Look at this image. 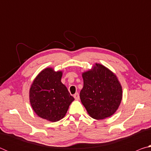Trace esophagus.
<instances>
[{
  "label": "esophagus",
  "mask_w": 151,
  "mask_h": 151,
  "mask_svg": "<svg viewBox=\"0 0 151 151\" xmlns=\"http://www.w3.org/2000/svg\"><path fill=\"white\" fill-rule=\"evenodd\" d=\"M74 97H75V100H78L79 99V94L78 93H75L74 94Z\"/></svg>",
  "instance_id": "1"
}]
</instances>
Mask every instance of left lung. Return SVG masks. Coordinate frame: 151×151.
I'll return each instance as SVG.
<instances>
[{
    "label": "left lung",
    "instance_id": "8db88e82",
    "mask_svg": "<svg viewBox=\"0 0 151 151\" xmlns=\"http://www.w3.org/2000/svg\"><path fill=\"white\" fill-rule=\"evenodd\" d=\"M82 76L84 85L80 98L89 115L96 120L112 115L118 109L122 96V86L116 76L98 63Z\"/></svg>",
    "mask_w": 151,
    "mask_h": 151
}]
</instances>
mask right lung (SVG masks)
Segmentation results:
<instances>
[{
  "label": "right lung",
  "mask_w": 151,
  "mask_h": 151,
  "mask_svg": "<svg viewBox=\"0 0 151 151\" xmlns=\"http://www.w3.org/2000/svg\"><path fill=\"white\" fill-rule=\"evenodd\" d=\"M62 71L46 68L35 78L29 91L30 103L35 113L51 122L62 119L75 100L61 83Z\"/></svg>",
  "instance_id": "right-lung-1"
}]
</instances>
